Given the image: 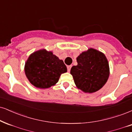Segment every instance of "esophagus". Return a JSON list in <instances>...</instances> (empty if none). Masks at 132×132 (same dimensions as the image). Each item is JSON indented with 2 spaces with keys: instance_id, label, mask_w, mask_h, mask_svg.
Here are the masks:
<instances>
[{
  "instance_id": "esophagus-1",
  "label": "esophagus",
  "mask_w": 132,
  "mask_h": 132,
  "mask_svg": "<svg viewBox=\"0 0 132 132\" xmlns=\"http://www.w3.org/2000/svg\"><path fill=\"white\" fill-rule=\"evenodd\" d=\"M71 65H69V66H67V71H70V69H71Z\"/></svg>"
}]
</instances>
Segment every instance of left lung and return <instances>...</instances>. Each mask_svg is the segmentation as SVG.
<instances>
[{
    "instance_id": "1",
    "label": "left lung",
    "mask_w": 132,
    "mask_h": 132,
    "mask_svg": "<svg viewBox=\"0 0 132 132\" xmlns=\"http://www.w3.org/2000/svg\"><path fill=\"white\" fill-rule=\"evenodd\" d=\"M78 65L70 73L76 87L86 93H93L105 85L110 75V67L103 53L90 48L76 58Z\"/></svg>"
}]
</instances>
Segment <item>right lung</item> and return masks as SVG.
<instances>
[{
	"label": "right lung",
	"mask_w": 132,
	"mask_h": 132,
	"mask_svg": "<svg viewBox=\"0 0 132 132\" xmlns=\"http://www.w3.org/2000/svg\"><path fill=\"white\" fill-rule=\"evenodd\" d=\"M26 75L32 85L46 89L58 82L61 75L67 71L62 60L51 51L40 50L30 55L24 67Z\"/></svg>",
	"instance_id": "obj_1"
}]
</instances>
